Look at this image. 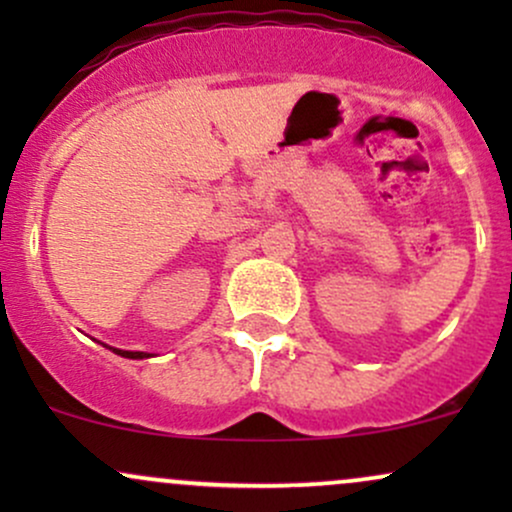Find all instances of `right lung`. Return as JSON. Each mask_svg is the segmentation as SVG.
<instances>
[{"mask_svg":"<svg viewBox=\"0 0 512 512\" xmlns=\"http://www.w3.org/2000/svg\"><path fill=\"white\" fill-rule=\"evenodd\" d=\"M115 354L125 356V358H146L149 354H144V351H120V349H113Z\"/></svg>","mask_w":512,"mask_h":512,"instance_id":"1","label":"right lung"}]
</instances>
